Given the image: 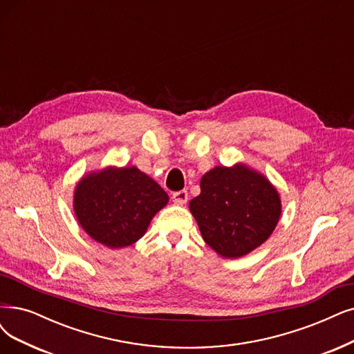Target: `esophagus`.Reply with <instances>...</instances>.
Returning a JSON list of instances; mask_svg holds the SVG:
<instances>
[{
    "instance_id": "esophagus-1",
    "label": "esophagus",
    "mask_w": 354,
    "mask_h": 354,
    "mask_svg": "<svg viewBox=\"0 0 354 354\" xmlns=\"http://www.w3.org/2000/svg\"><path fill=\"white\" fill-rule=\"evenodd\" d=\"M172 200H174L176 204H185V203L188 201V192H187L185 189L174 192V194H172Z\"/></svg>"
}]
</instances>
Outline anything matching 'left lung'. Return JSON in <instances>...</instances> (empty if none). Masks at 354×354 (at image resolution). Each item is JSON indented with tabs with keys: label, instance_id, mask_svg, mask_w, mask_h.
<instances>
[{
	"label": "left lung",
	"instance_id": "left-lung-1",
	"mask_svg": "<svg viewBox=\"0 0 354 354\" xmlns=\"http://www.w3.org/2000/svg\"><path fill=\"white\" fill-rule=\"evenodd\" d=\"M201 194L189 201L204 242L221 258H241L263 245L281 216V200L258 170L245 163L216 166L200 182Z\"/></svg>",
	"mask_w": 354,
	"mask_h": 354
}]
</instances>
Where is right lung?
Wrapping results in <instances>:
<instances>
[{"mask_svg": "<svg viewBox=\"0 0 354 354\" xmlns=\"http://www.w3.org/2000/svg\"><path fill=\"white\" fill-rule=\"evenodd\" d=\"M167 203L165 189L136 166H106L83 175L73 198L82 229L111 250L141 239Z\"/></svg>", "mask_w": 354, "mask_h": 354, "instance_id": "1", "label": "right lung"}]
</instances>
